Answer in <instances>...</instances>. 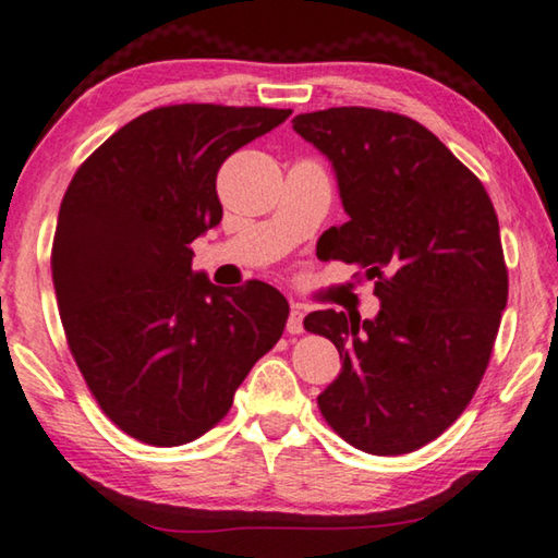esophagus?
Instances as JSON below:
<instances>
[{"label": "esophagus", "mask_w": 558, "mask_h": 558, "mask_svg": "<svg viewBox=\"0 0 558 558\" xmlns=\"http://www.w3.org/2000/svg\"><path fill=\"white\" fill-rule=\"evenodd\" d=\"M302 307L300 305H292L290 310V317H288V332L290 335H302L305 332V327H302Z\"/></svg>", "instance_id": "esophagus-1"}]
</instances>
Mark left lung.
Listing matches in <instances>:
<instances>
[{"label":"left lung","mask_w":558,"mask_h":558,"mask_svg":"<svg viewBox=\"0 0 558 558\" xmlns=\"http://www.w3.org/2000/svg\"><path fill=\"white\" fill-rule=\"evenodd\" d=\"M329 157L349 221L332 260L374 280V319L317 310L307 332L342 356L317 396L327 426L372 456L436 440L475 396L507 305V266L485 186L428 128L399 112L329 108L292 120Z\"/></svg>","instance_id":"left-lung-1"}]
</instances>
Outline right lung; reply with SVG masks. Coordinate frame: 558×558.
I'll return each mask as SVG.
<instances>
[{
	"instance_id": "add662e5",
	"label": "right lung",
	"mask_w": 558,
	"mask_h": 558,
	"mask_svg": "<svg viewBox=\"0 0 558 558\" xmlns=\"http://www.w3.org/2000/svg\"><path fill=\"white\" fill-rule=\"evenodd\" d=\"M292 110L182 102L147 110L73 174L51 276L71 354L100 411L147 446L211 430L290 307L260 280L216 288L192 241L221 221L216 174Z\"/></svg>"
}]
</instances>
